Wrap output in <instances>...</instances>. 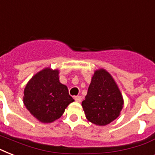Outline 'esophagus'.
I'll return each instance as SVG.
<instances>
[{"label":"esophagus","instance_id":"34e87169","mask_svg":"<svg viewBox=\"0 0 155 155\" xmlns=\"http://www.w3.org/2000/svg\"><path fill=\"white\" fill-rule=\"evenodd\" d=\"M74 99L75 100V101L80 102L82 101V97H80V96H76V97H74Z\"/></svg>","mask_w":155,"mask_h":155}]
</instances>
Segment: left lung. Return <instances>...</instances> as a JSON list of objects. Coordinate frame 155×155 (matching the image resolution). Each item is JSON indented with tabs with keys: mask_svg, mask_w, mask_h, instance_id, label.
Wrapping results in <instances>:
<instances>
[{
	"mask_svg": "<svg viewBox=\"0 0 155 155\" xmlns=\"http://www.w3.org/2000/svg\"><path fill=\"white\" fill-rule=\"evenodd\" d=\"M82 106L87 120L97 125H108L120 115L122 96L108 71H95Z\"/></svg>",
	"mask_w": 155,
	"mask_h": 155,
	"instance_id": "obj_1",
	"label": "left lung"
}]
</instances>
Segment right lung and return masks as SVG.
Instances as JSON below:
<instances>
[{"label":"right lung","mask_w":155,"mask_h":155,"mask_svg":"<svg viewBox=\"0 0 155 155\" xmlns=\"http://www.w3.org/2000/svg\"><path fill=\"white\" fill-rule=\"evenodd\" d=\"M73 101L68 87L59 82L58 70L45 68L33 76L24 90V104L41 122L58 119Z\"/></svg>","instance_id":"right-lung-1"}]
</instances>
